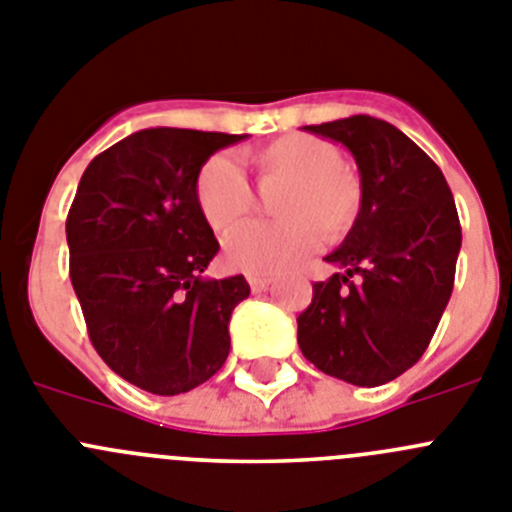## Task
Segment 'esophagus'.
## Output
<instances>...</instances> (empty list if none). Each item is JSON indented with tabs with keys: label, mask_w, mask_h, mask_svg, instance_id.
<instances>
[{
	"label": "esophagus",
	"mask_w": 512,
	"mask_h": 512,
	"mask_svg": "<svg viewBox=\"0 0 512 512\" xmlns=\"http://www.w3.org/2000/svg\"><path fill=\"white\" fill-rule=\"evenodd\" d=\"M247 280H250L252 293H262V290H267V288H270V283H273V280L265 278V275H250Z\"/></svg>",
	"instance_id": "1"
}]
</instances>
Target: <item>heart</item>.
<instances>
[{
    "label": "heart",
    "mask_w": 512,
    "mask_h": 512,
    "mask_svg": "<svg viewBox=\"0 0 512 512\" xmlns=\"http://www.w3.org/2000/svg\"><path fill=\"white\" fill-rule=\"evenodd\" d=\"M262 186L280 183L270 209L278 222H252L229 234L224 257L245 275H280L303 265L326 242H342L357 224L365 201L362 178L339 150L316 135L275 137L245 155ZM193 201L214 232H227L252 209V191L237 165L211 155L193 178Z\"/></svg>",
    "instance_id": "1"
}]
</instances>
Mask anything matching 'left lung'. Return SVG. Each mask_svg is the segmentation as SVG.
<instances>
[{
  "label": "left lung",
  "instance_id": "left-lung-1",
  "mask_svg": "<svg viewBox=\"0 0 512 512\" xmlns=\"http://www.w3.org/2000/svg\"><path fill=\"white\" fill-rule=\"evenodd\" d=\"M306 130L354 155L365 201L324 257L344 273L313 283L298 347L326 375L375 388L416 365L439 326L462 247L457 204L439 165L390 122L354 114Z\"/></svg>",
  "mask_w": 512,
  "mask_h": 512
}]
</instances>
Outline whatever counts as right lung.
Wrapping results in <instances>:
<instances>
[{"mask_svg":"<svg viewBox=\"0 0 512 512\" xmlns=\"http://www.w3.org/2000/svg\"><path fill=\"white\" fill-rule=\"evenodd\" d=\"M247 135L153 127L96 155L66 219L71 283L99 357L137 388L178 395L222 370L245 275L201 278L219 252L193 178Z\"/></svg>","mask_w":512,"mask_h":512,"instance_id":"right-lung-1","label":"right lung"}]
</instances>
